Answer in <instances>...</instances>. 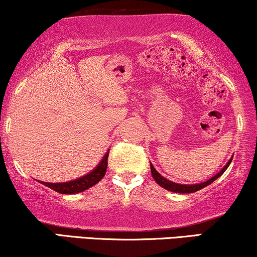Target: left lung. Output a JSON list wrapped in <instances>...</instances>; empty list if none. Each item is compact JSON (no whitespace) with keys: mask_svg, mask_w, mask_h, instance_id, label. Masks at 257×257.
Returning a JSON list of instances; mask_svg holds the SVG:
<instances>
[{"mask_svg":"<svg viewBox=\"0 0 257 257\" xmlns=\"http://www.w3.org/2000/svg\"><path fill=\"white\" fill-rule=\"evenodd\" d=\"M231 160H233V158L228 161L226 166H224L222 170H221L219 173L216 175H214L213 178H210L209 180H207L206 182H202V184H196V185H179V184H175V182H172L170 180H167V179H165L164 177H161V175L158 173L156 171V168L153 167V165L151 164V172H152V177L154 180L157 181L158 185H160L161 187H164L165 189H167V191H171V192H175V193H194V192H198L200 189L205 188L206 186H208L212 184L213 181H215L217 178L221 177V175L223 174V172L227 170L228 166H229Z\"/></svg>","mask_w":257,"mask_h":257,"instance_id":"8db88e82","label":"left lung"}]
</instances>
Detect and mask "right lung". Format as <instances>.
Masks as SVG:
<instances>
[{
    "instance_id": "1",
    "label": "right lung",
    "mask_w": 257,
    "mask_h": 257,
    "mask_svg": "<svg viewBox=\"0 0 257 257\" xmlns=\"http://www.w3.org/2000/svg\"><path fill=\"white\" fill-rule=\"evenodd\" d=\"M107 158L108 152L105 154L104 159L100 161V164L91 172V173L84 175L83 178L77 179L69 182H62V184H50V182H41L47 187L51 188L52 191L61 193V194H75V193H80L85 189L92 187L97 182L100 181V179L106 173L107 168Z\"/></svg>"
}]
</instances>
